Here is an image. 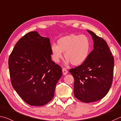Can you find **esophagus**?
Wrapping results in <instances>:
<instances>
[{
	"label": "esophagus",
	"instance_id": "34e87169",
	"mask_svg": "<svg viewBox=\"0 0 121 121\" xmlns=\"http://www.w3.org/2000/svg\"><path fill=\"white\" fill-rule=\"evenodd\" d=\"M62 71H63V73L64 75H66L67 73H68V71L65 68H63L62 69Z\"/></svg>",
	"mask_w": 121,
	"mask_h": 121
}]
</instances>
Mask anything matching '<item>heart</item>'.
I'll list each match as a JSON object with an SVG mask.
<instances>
[{"mask_svg": "<svg viewBox=\"0 0 121 121\" xmlns=\"http://www.w3.org/2000/svg\"><path fill=\"white\" fill-rule=\"evenodd\" d=\"M52 57L55 63H58L63 57L62 52L66 62L78 66L86 62L89 55L91 43L87 36L84 35H69L61 38L51 46Z\"/></svg>", "mask_w": 121, "mask_h": 121, "instance_id": "obj_1", "label": "heart"}]
</instances>
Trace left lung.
I'll return each mask as SVG.
<instances>
[{
  "mask_svg": "<svg viewBox=\"0 0 121 121\" xmlns=\"http://www.w3.org/2000/svg\"><path fill=\"white\" fill-rule=\"evenodd\" d=\"M94 49L83 64L71 69L74 79V95L83 103L99 100L109 91L113 82L114 59L105 40L88 30Z\"/></svg>",
  "mask_w": 121,
  "mask_h": 121,
  "instance_id": "obj_1",
  "label": "left lung"
}]
</instances>
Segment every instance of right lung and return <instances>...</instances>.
Wrapping results in <instances>:
<instances>
[{"instance_id":"right-lung-1","label":"right lung","mask_w":121,"mask_h":121,"mask_svg":"<svg viewBox=\"0 0 121 121\" xmlns=\"http://www.w3.org/2000/svg\"><path fill=\"white\" fill-rule=\"evenodd\" d=\"M50 39L30 32L18 40L8 58L13 87L32 106L48 103L54 96L62 69L51 59Z\"/></svg>"}]
</instances>
